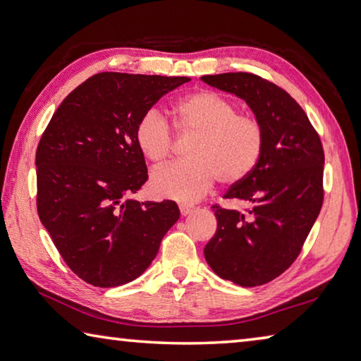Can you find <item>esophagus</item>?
<instances>
[{
    "mask_svg": "<svg viewBox=\"0 0 361 361\" xmlns=\"http://www.w3.org/2000/svg\"><path fill=\"white\" fill-rule=\"evenodd\" d=\"M180 212H181L183 216H188V215H191V213L194 212V207H192V205L181 204V205H180Z\"/></svg>",
    "mask_w": 361,
    "mask_h": 361,
    "instance_id": "1",
    "label": "esophagus"
}]
</instances>
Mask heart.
I'll return each instance as SVG.
<instances>
[{
  "instance_id": "1",
  "label": "heart",
  "mask_w": 361,
  "mask_h": 361,
  "mask_svg": "<svg viewBox=\"0 0 361 361\" xmlns=\"http://www.w3.org/2000/svg\"><path fill=\"white\" fill-rule=\"evenodd\" d=\"M173 127L181 135H194L188 148L189 161L173 162L151 175L156 197L194 202L218 178L237 185L253 173L264 149V129L253 114L237 113V105L213 90H197L172 108ZM135 143L152 164L166 161L173 148L167 119L149 109L135 126Z\"/></svg>"
}]
</instances>
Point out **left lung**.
<instances>
[{"mask_svg": "<svg viewBox=\"0 0 361 361\" xmlns=\"http://www.w3.org/2000/svg\"><path fill=\"white\" fill-rule=\"evenodd\" d=\"M245 100L264 129L253 173L224 199L243 209L213 205L218 228L204 255L213 272L240 286L271 282L301 253L323 204L325 154L319 133L293 97L252 73L200 78Z\"/></svg>", "mask_w": 361, "mask_h": 361, "instance_id": "obj_1", "label": "left lung"}]
</instances>
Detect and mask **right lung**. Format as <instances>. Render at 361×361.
Here are the masks:
<instances>
[{"instance_id": "add662e5", "label": "right lung", "mask_w": 361, "mask_h": 361, "mask_svg": "<svg viewBox=\"0 0 361 361\" xmlns=\"http://www.w3.org/2000/svg\"><path fill=\"white\" fill-rule=\"evenodd\" d=\"M191 79L99 73L54 113L36 149L38 215L79 279L100 288L129 283L156 258L178 221L173 200L129 199L148 180L135 126Z\"/></svg>"}]
</instances>
